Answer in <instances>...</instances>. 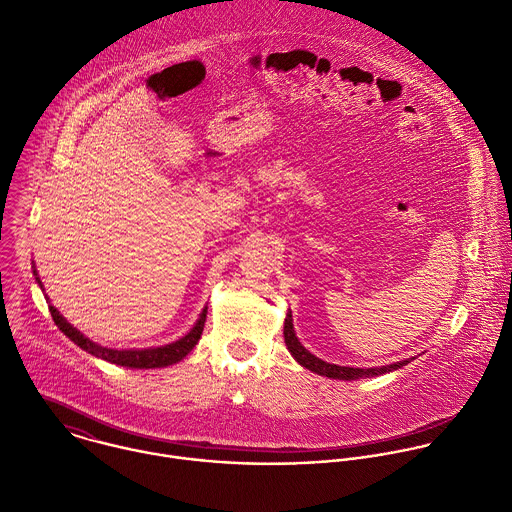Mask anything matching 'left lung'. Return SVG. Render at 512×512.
I'll list each match as a JSON object with an SVG mask.
<instances>
[{"mask_svg":"<svg viewBox=\"0 0 512 512\" xmlns=\"http://www.w3.org/2000/svg\"><path fill=\"white\" fill-rule=\"evenodd\" d=\"M285 343H287V349L291 351V355L309 371L317 373V375H323V377H329V379H341V381H355V379H363V377H375V375H385L389 371H395V369H401L403 365H407L409 361H403V363H395V365H387V367H375V369H353V367H339V365H331V363H325L321 359H317L315 355H311L301 343L299 339L295 337V331H293V319L291 315H287L285 319Z\"/></svg>","mask_w":512,"mask_h":512,"instance_id":"obj_1","label":"left lung"}]
</instances>
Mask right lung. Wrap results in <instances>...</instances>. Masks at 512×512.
Wrapping results in <instances>:
<instances>
[{
	"label": "right lung",
	"instance_id": "right-lung-1",
	"mask_svg": "<svg viewBox=\"0 0 512 512\" xmlns=\"http://www.w3.org/2000/svg\"><path fill=\"white\" fill-rule=\"evenodd\" d=\"M49 313H51L55 325L59 327V331L63 335H67L77 347H81L83 351H87V353H91L99 359H105V361L121 365V367H131V369H157V367H167V365H173V363L181 361L201 339V333H203V327H205V317H207V309H203L195 327L183 339H179L171 345L155 347V349H141V351H115V349H105V347H99V345L91 343L77 329H73L57 313L55 307H49Z\"/></svg>",
	"mask_w": 512,
	"mask_h": 512
}]
</instances>
